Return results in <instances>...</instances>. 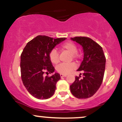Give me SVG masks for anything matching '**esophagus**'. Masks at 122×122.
Instances as JSON below:
<instances>
[{"label": "esophagus", "instance_id": "34e87169", "mask_svg": "<svg viewBox=\"0 0 122 122\" xmlns=\"http://www.w3.org/2000/svg\"><path fill=\"white\" fill-rule=\"evenodd\" d=\"M66 75H63V74H60V77H66Z\"/></svg>", "mask_w": 122, "mask_h": 122}]
</instances>
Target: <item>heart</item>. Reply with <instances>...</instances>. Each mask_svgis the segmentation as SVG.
<instances>
[{"label": "heart", "mask_w": 122, "mask_h": 122, "mask_svg": "<svg viewBox=\"0 0 122 122\" xmlns=\"http://www.w3.org/2000/svg\"><path fill=\"white\" fill-rule=\"evenodd\" d=\"M60 50L62 51H67L69 54H72V58L74 60H76L78 58V55L77 54V48L76 45L74 43L71 42H66L64 43L60 47ZM49 59L51 63L56 64L59 62V56L58 52L56 49H53L50 51L49 53ZM76 68V65L74 63H71L69 64H59L56 67V70L60 73L63 75H67L71 72Z\"/></svg>", "instance_id": "obj_1"}]
</instances>
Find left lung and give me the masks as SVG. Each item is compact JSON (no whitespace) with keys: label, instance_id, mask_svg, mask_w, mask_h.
<instances>
[{"label":"left lung","instance_id":"1","mask_svg":"<svg viewBox=\"0 0 122 122\" xmlns=\"http://www.w3.org/2000/svg\"><path fill=\"white\" fill-rule=\"evenodd\" d=\"M82 47L84 58L77 71L83 72V77H75L70 86L71 93L78 99L91 97L100 88L106 68V57L102 47L89 38L76 37L71 38Z\"/></svg>","mask_w":122,"mask_h":122}]
</instances>
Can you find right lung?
<instances>
[{
	"instance_id": "add662e5",
	"label": "right lung",
	"mask_w": 122,
	"mask_h": 122,
	"mask_svg": "<svg viewBox=\"0 0 122 122\" xmlns=\"http://www.w3.org/2000/svg\"><path fill=\"white\" fill-rule=\"evenodd\" d=\"M66 38H53L38 36L27 43L20 55L21 78L27 91L38 99H47L54 95L57 81L61 79L55 73L51 76L43 77V73H52L54 68L49 59V53Z\"/></svg>"
}]
</instances>
